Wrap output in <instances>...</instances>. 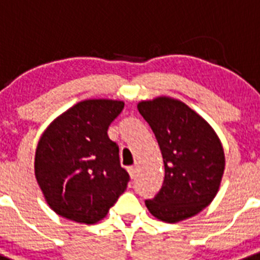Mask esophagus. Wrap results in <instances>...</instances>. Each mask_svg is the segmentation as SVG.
I'll list each match as a JSON object with an SVG mask.
<instances>
[{"label":"esophagus","mask_w":260,"mask_h":260,"mask_svg":"<svg viewBox=\"0 0 260 260\" xmlns=\"http://www.w3.org/2000/svg\"><path fill=\"white\" fill-rule=\"evenodd\" d=\"M128 172H129V176L132 178L136 177V174H137V168L136 167H129L128 168Z\"/></svg>","instance_id":"34e87169"}]
</instances>
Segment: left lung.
<instances>
[{"label":"left lung","instance_id":"left-lung-1","mask_svg":"<svg viewBox=\"0 0 260 260\" xmlns=\"http://www.w3.org/2000/svg\"><path fill=\"white\" fill-rule=\"evenodd\" d=\"M153 131L162 154L165 177L160 191L145 200L164 222L198 214L214 200L224 171L222 144L210 125L180 100L157 98L137 106Z\"/></svg>","mask_w":260,"mask_h":260}]
</instances>
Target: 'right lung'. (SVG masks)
<instances>
[{
	"mask_svg": "<svg viewBox=\"0 0 260 260\" xmlns=\"http://www.w3.org/2000/svg\"><path fill=\"white\" fill-rule=\"evenodd\" d=\"M123 108L119 100H84L56 117L39 139L36 177L60 217L96 223L126 189L129 174L107 134Z\"/></svg>",
	"mask_w": 260,
	"mask_h": 260,
	"instance_id": "add662e5",
	"label": "right lung"
}]
</instances>
